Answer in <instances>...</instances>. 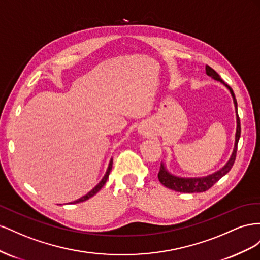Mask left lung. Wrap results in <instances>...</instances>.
<instances>
[{
    "label": "left lung",
    "mask_w": 260,
    "mask_h": 260,
    "mask_svg": "<svg viewBox=\"0 0 260 260\" xmlns=\"http://www.w3.org/2000/svg\"><path fill=\"white\" fill-rule=\"evenodd\" d=\"M206 73L207 75L211 76L213 79L221 81L222 84L225 85V87L229 89L230 92H231L232 97H233V102L235 106V111H236V134H235V144H234V149L232 152L231 158L228 161L226 165L222 168L221 170H219L218 172L213 173L211 175L205 176V177H194V179H187V177H179L172 175L171 173H169L167 171L166 167L161 163L160 167V171L158 173V179L160 181V183L162 185H165L166 187L173 189L175 191H180V192H202V191H206L208 190L210 187H212L214 184H216L222 176H224L230 170L232 169L234 161L236 158V150H237V144H239V139L241 136V123H240V117L239 114H237V102L235 99L234 92L232 90V88L230 87L228 84H225L223 80L221 79V77L219 76V74L214 71L213 69H211L210 66L207 65L206 66Z\"/></svg>",
    "instance_id": "8db88e82"
}]
</instances>
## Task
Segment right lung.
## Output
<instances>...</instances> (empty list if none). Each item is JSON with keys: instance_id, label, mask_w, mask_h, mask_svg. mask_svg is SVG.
Wrapping results in <instances>:
<instances>
[{"instance_id": "obj_1", "label": "right lung", "mask_w": 260, "mask_h": 260, "mask_svg": "<svg viewBox=\"0 0 260 260\" xmlns=\"http://www.w3.org/2000/svg\"><path fill=\"white\" fill-rule=\"evenodd\" d=\"M112 163H113V161H112V159H111V161H110V163H109V167H108V170H107V173H106V175L103 176V179L100 181V183L97 185V186H95L94 188H92L90 191L88 192L87 195H85V196H83L81 198H79V199H77V200H75V202H73V204H78V203H83V202H85V200H87V199H89L90 197H92L93 195H95L97 194V192L103 187V185L106 184V182H107V180L109 179V174H110V171L111 170H112Z\"/></svg>"}]
</instances>
